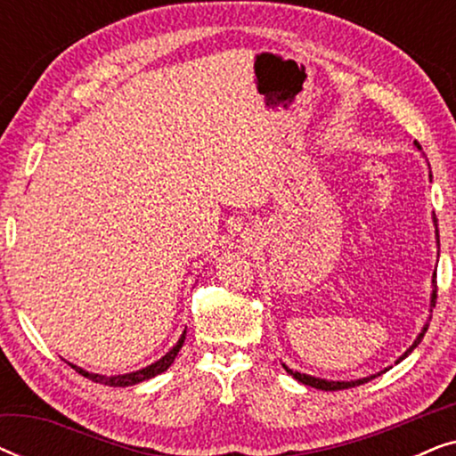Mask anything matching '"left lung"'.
<instances>
[{
  "label": "left lung",
  "instance_id": "8db88e82",
  "mask_svg": "<svg viewBox=\"0 0 456 456\" xmlns=\"http://www.w3.org/2000/svg\"><path fill=\"white\" fill-rule=\"evenodd\" d=\"M417 145V149H421V145L419 142H415ZM429 176H432V174H429ZM438 220H436V216H434V226H436V236H438V224H436ZM432 286H434V290H432V301H429V305H432V307H436V272H434V280H432ZM428 332V323L426 326H423V330L419 332V336H417L415 338V342L413 345H411L407 351H404V354H401V357H398V361L396 363H401V361L407 357V354L413 351V348L419 345L421 342V338H423V334ZM284 370L290 373L292 378L295 379H298V382L301 384H305V386H311V388H317V390H345V388H354V386H361V384H365V382H370V379H373L376 376H379V373H376V376H370V378H361V379H351V382H332V379H322V378H315V376H307V373H301V371H292V370H289V367L284 365ZM390 370V367H388ZM388 370H384V371H388ZM382 371V373H384Z\"/></svg>",
  "mask_w": 456,
  "mask_h": 456
}]
</instances>
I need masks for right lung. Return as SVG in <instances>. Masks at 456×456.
Listing matches in <instances>:
<instances>
[{
    "instance_id": "obj_1",
    "label": "right lung",
    "mask_w": 456,
    "mask_h": 456,
    "mask_svg": "<svg viewBox=\"0 0 456 456\" xmlns=\"http://www.w3.org/2000/svg\"><path fill=\"white\" fill-rule=\"evenodd\" d=\"M184 338H186V330L183 332V336H180L176 345H174L170 351H167L164 357H161L159 361H155V363L142 367V370L139 371H133V373H122V376H102V373H89L85 370H80V367L72 365L74 370H77L78 373H83L85 378L93 379V382L97 384H105V386H114V388H124V386H133V384H139V382H145V379H151L155 376H159V373H164L167 367H170L174 363V359H176V354L180 348H183L184 345Z\"/></svg>"
}]
</instances>
